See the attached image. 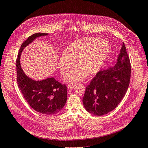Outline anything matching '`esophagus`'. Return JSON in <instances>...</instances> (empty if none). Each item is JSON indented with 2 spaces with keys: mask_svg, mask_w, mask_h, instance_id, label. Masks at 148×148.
<instances>
[{
  "mask_svg": "<svg viewBox=\"0 0 148 148\" xmlns=\"http://www.w3.org/2000/svg\"><path fill=\"white\" fill-rule=\"evenodd\" d=\"M75 86V85H73V84H69L68 85V88L71 89V88H74V87Z\"/></svg>",
  "mask_w": 148,
  "mask_h": 148,
  "instance_id": "1",
  "label": "esophagus"
}]
</instances>
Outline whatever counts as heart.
I'll return each instance as SVG.
<instances>
[{
  "mask_svg": "<svg viewBox=\"0 0 148 148\" xmlns=\"http://www.w3.org/2000/svg\"><path fill=\"white\" fill-rule=\"evenodd\" d=\"M110 45L107 41L95 37H85L74 41L58 59V68L64 75L75 60L77 66L64 76L66 82L74 84L99 71L108 56Z\"/></svg>",
  "mask_w": 148,
  "mask_h": 148,
  "instance_id": "b5f03b06",
  "label": "heart"
}]
</instances>
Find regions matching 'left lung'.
<instances>
[{
    "label": "left lung",
    "mask_w": 148,
    "mask_h": 148,
    "mask_svg": "<svg viewBox=\"0 0 148 148\" xmlns=\"http://www.w3.org/2000/svg\"><path fill=\"white\" fill-rule=\"evenodd\" d=\"M130 73L129 57L123 42L115 64L98 72L86 87L82 99L86 110L102 116L114 110L126 93Z\"/></svg>",
    "instance_id": "1"
}]
</instances>
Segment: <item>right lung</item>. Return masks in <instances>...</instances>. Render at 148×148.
I'll list each match as a JSON object with an SVG mask.
<instances>
[{"label": "right lung", "mask_w": 148, "mask_h": 148, "mask_svg": "<svg viewBox=\"0 0 148 148\" xmlns=\"http://www.w3.org/2000/svg\"><path fill=\"white\" fill-rule=\"evenodd\" d=\"M48 35L37 33L30 36L22 44L16 60V73L19 88L30 106L38 112L53 115L59 112L67 100V87L53 77L35 80L28 77L21 66L20 58L24 49L36 38Z\"/></svg>", "instance_id": "right-lung-1"}]
</instances>
